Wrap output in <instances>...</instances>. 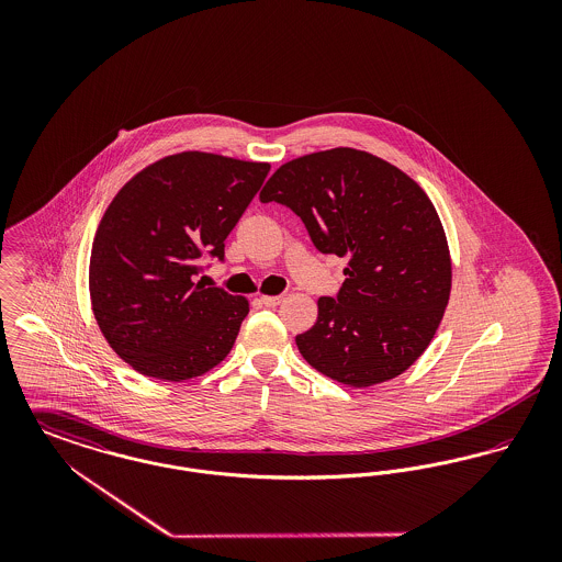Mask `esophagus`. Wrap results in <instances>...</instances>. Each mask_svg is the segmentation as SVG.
I'll return each mask as SVG.
<instances>
[{
	"label": "esophagus",
	"mask_w": 562,
	"mask_h": 562,
	"mask_svg": "<svg viewBox=\"0 0 562 562\" xmlns=\"http://www.w3.org/2000/svg\"><path fill=\"white\" fill-rule=\"evenodd\" d=\"M284 301V294H263L261 296V303L266 305V307H276V305H280Z\"/></svg>",
	"instance_id": "obj_1"
}]
</instances>
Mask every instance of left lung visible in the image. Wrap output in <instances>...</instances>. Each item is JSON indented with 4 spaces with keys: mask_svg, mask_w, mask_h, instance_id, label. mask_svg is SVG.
Listing matches in <instances>:
<instances>
[{
    "mask_svg": "<svg viewBox=\"0 0 562 562\" xmlns=\"http://www.w3.org/2000/svg\"><path fill=\"white\" fill-rule=\"evenodd\" d=\"M305 225L324 255L348 257L337 296L296 335L322 374L369 387L404 373L429 346L451 294V255L426 191L401 168L351 147L282 164L261 191Z\"/></svg>",
    "mask_w": 562,
    "mask_h": 562,
    "instance_id": "8db88e82",
    "label": "left lung"
}]
</instances>
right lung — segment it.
Here are the masks:
<instances>
[{
	"label": "right lung",
	"instance_id": "obj_1",
	"mask_svg": "<svg viewBox=\"0 0 562 562\" xmlns=\"http://www.w3.org/2000/svg\"><path fill=\"white\" fill-rule=\"evenodd\" d=\"M266 161L183 151L154 161L117 191L90 252V301L111 349L161 381L209 373L236 344L246 296L195 276L268 177Z\"/></svg>",
	"mask_w": 562,
	"mask_h": 562
}]
</instances>
